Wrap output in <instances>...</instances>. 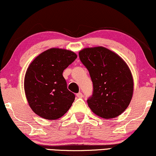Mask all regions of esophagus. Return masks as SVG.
Listing matches in <instances>:
<instances>
[{
    "label": "esophagus",
    "instance_id": "obj_1",
    "mask_svg": "<svg viewBox=\"0 0 156 156\" xmlns=\"http://www.w3.org/2000/svg\"><path fill=\"white\" fill-rule=\"evenodd\" d=\"M76 96H77V97H78V98H82L83 97L82 93H80V92L78 93V94H77Z\"/></svg>",
    "mask_w": 156,
    "mask_h": 156
}]
</instances>
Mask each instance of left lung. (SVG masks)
<instances>
[{
    "mask_svg": "<svg viewBox=\"0 0 156 156\" xmlns=\"http://www.w3.org/2000/svg\"><path fill=\"white\" fill-rule=\"evenodd\" d=\"M79 58L86 67L94 86L88 105L94 114L112 119L123 113L133 95L132 73L125 60L104 47L84 48Z\"/></svg>",
    "mask_w": 156,
    "mask_h": 156,
    "instance_id": "obj_1",
    "label": "left lung"
}]
</instances>
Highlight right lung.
Here are the masks:
<instances>
[{"label": "right lung", "instance_id": "1", "mask_svg": "<svg viewBox=\"0 0 156 156\" xmlns=\"http://www.w3.org/2000/svg\"><path fill=\"white\" fill-rule=\"evenodd\" d=\"M77 58L66 49L51 48L31 62L24 77L27 101L35 114L45 119H58L68 111L75 95L67 88L63 70Z\"/></svg>", "mask_w": 156, "mask_h": 156}]
</instances>
